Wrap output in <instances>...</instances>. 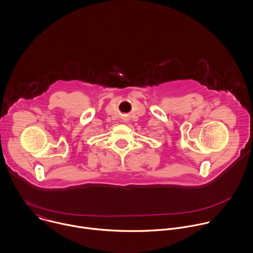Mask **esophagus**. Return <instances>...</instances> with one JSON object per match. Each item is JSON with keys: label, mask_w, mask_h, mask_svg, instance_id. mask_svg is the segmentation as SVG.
Instances as JSON below:
<instances>
[{"label": "esophagus", "mask_w": 253, "mask_h": 253, "mask_svg": "<svg viewBox=\"0 0 253 253\" xmlns=\"http://www.w3.org/2000/svg\"><path fill=\"white\" fill-rule=\"evenodd\" d=\"M123 122H124V123H127V122H128V119H127V118H123Z\"/></svg>", "instance_id": "1"}]
</instances>
